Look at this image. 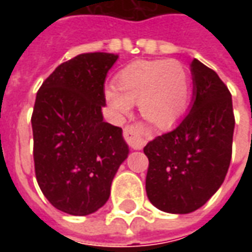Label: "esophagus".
I'll return each mask as SVG.
<instances>
[{
  "instance_id": "34e87169",
  "label": "esophagus",
  "mask_w": 252,
  "mask_h": 252,
  "mask_svg": "<svg viewBox=\"0 0 252 252\" xmlns=\"http://www.w3.org/2000/svg\"><path fill=\"white\" fill-rule=\"evenodd\" d=\"M124 139L128 143V146L133 150H142L146 143L137 126H126L124 128Z\"/></svg>"
}]
</instances>
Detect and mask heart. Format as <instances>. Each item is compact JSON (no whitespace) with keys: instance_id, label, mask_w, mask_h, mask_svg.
<instances>
[{"instance_id":"1","label":"heart","mask_w":252,"mask_h":252,"mask_svg":"<svg viewBox=\"0 0 252 252\" xmlns=\"http://www.w3.org/2000/svg\"><path fill=\"white\" fill-rule=\"evenodd\" d=\"M115 85L105 90V98L117 115H128L132 104H139L140 115L159 128L185 113L191 93L189 70L175 59L135 61L119 71Z\"/></svg>"}]
</instances>
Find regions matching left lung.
Here are the masks:
<instances>
[{
	"instance_id": "1",
	"label": "left lung",
	"mask_w": 252,
	"mask_h": 252,
	"mask_svg": "<svg viewBox=\"0 0 252 252\" xmlns=\"http://www.w3.org/2000/svg\"><path fill=\"white\" fill-rule=\"evenodd\" d=\"M194 97L190 112L173 131L144 147L148 158L146 191L154 206L167 213L197 211L227 175L235 128L232 98L212 68L190 64Z\"/></svg>"
}]
</instances>
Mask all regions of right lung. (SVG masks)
Wrapping results in <instances>:
<instances>
[{
	"instance_id": "1",
	"label": "right lung",
	"mask_w": 252,
	"mask_h": 252,
	"mask_svg": "<svg viewBox=\"0 0 252 252\" xmlns=\"http://www.w3.org/2000/svg\"><path fill=\"white\" fill-rule=\"evenodd\" d=\"M117 58L77 55L59 64L36 94L31 119L36 180L47 200L72 216L105 205L129 154L123 129L102 116L105 78Z\"/></svg>"
}]
</instances>
